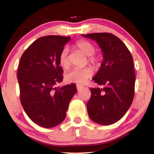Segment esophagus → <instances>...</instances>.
<instances>
[{"label":"esophagus","instance_id":"1","mask_svg":"<svg viewBox=\"0 0 154 154\" xmlns=\"http://www.w3.org/2000/svg\"><path fill=\"white\" fill-rule=\"evenodd\" d=\"M77 90H80L81 89H82V88H83V85H79V84H77Z\"/></svg>","mask_w":154,"mask_h":154}]
</instances>
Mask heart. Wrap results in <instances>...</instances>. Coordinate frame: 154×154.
I'll return each instance as SVG.
<instances>
[{"mask_svg": "<svg viewBox=\"0 0 154 154\" xmlns=\"http://www.w3.org/2000/svg\"><path fill=\"white\" fill-rule=\"evenodd\" d=\"M75 47L79 51L88 56V62L93 65H96L99 61V58L94 55L96 48L92 43L85 40H80L76 42ZM60 65L64 69L70 66V58L69 49L66 47L62 49L59 56ZM93 75V69L90 66L83 69H74L68 72L65 76L66 82L70 83H83Z\"/></svg>", "mask_w": 154, "mask_h": 154, "instance_id": "obj_1", "label": "heart"}]
</instances>
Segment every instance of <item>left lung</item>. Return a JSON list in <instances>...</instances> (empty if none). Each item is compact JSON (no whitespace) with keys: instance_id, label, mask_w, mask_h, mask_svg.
<instances>
[{"instance_id":"1","label":"left lung","mask_w":154,"mask_h":154,"mask_svg":"<svg viewBox=\"0 0 154 154\" xmlns=\"http://www.w3.org/2000/svg\"><path fill=\"white\" fill-rule=\"evenodd\" d=\"M82 36L96 41L103 52V61L92 79L103 88H90L88 113L96 123L110 125L126 114L133 100V58L126 45L113 34L96 32Z\"/></svg>"}]
</instances>
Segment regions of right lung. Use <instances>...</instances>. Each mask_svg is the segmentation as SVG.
I'll return each mask as SVG.
<instances>
[{"mask_svg":"<svg viewBox=\"0 0 154 154\" xmlns=\"http://www.w3.org/2000/svg\"><path fill=\"white\" fill-rule=\"evenodd\" d=\"M70 39V36H42L34 41L20 58L17 79L21 103L31 120L46 128L64 121L70 101L77 92L75 83L55 87L63 79L60 54Z\"/></svg>","mask_w":154,"mask_h":154,"instance_id":"add662e5","label":"right lung"}]
</instances>
